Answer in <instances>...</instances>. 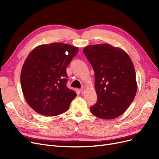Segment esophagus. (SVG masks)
<instances>
[{
	"label": "esophagus",
	"instance_id": "esophagus-1",
	"mask_svg": "<svg viewBox=\"0 0 159 159\" xmlns=\"http://www.w3.org/2000/svg\"><path fill=\"white\" fill-rule=\"evenodd\" d=\"M80 93H81V95H83V94L85 93V89H84V88L81 89H80Z\"/></svg>",
	"mask_w": 159,
	"mask_h": 159
}]
</instances>
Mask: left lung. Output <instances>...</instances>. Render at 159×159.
I'll use <instances>...</instances> for the list:
<instances>
[{
    "label": "left lung",
    "instance_id": "1",
    "mask_svg": "<svg viewBox=\"0 0 159 159\" xmlns=\"http://www.w3.org/2000/svg\"><path fill=\"white\" fill-rule=\"evenodd\" d=\"M95 72L98 102L91 113L103 119H113L125 111L137 89L135 70L127 53L108 44L89 45L83 50Z\"/></svg>",
    "mask_w": 159,
    "mask_h": 159
}]
</instances>
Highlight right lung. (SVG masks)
I'll return each instance as SVG.
<instances>
[{"instance_id": "obj_1", "label": "right lung", "mask_w": 159, "mask_h": 159, "mask_svg": "<svg viewBox=\"0 0 159 159\" xmlns=\"http://www.w3.org/2000/svg\"><path fill=\"white\" fill-rule=\"evenodd\" d=\"M78 51V47L55 42L30 52L22 66L20 83L26 102L36 112L52 117L68 111L77 94L66 86V67Z\"/></svg>"}]
</instances>
